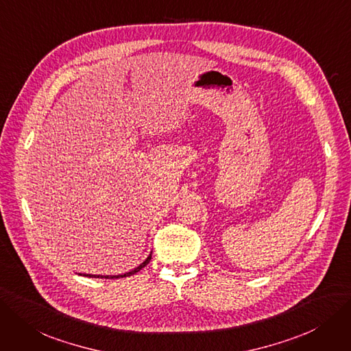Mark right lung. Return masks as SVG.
Instances as JSON below:
<instances>
[{
  "label": "right lung",
  "instance_id": "obj_1",
  "mask_svg": "<svg viewBox=\"0 0 351 351\" xmlns=\"http://www.w3.org/2000/svg\"><path fill=\"white\" fill-rule=\"evenodd\" d=\"M151 261V255L141 263L139 266H136L135 269H132L131 272H127V274H122V275H106V276H102V275H90V274H83V276H89V278H106V279H114V278H125V276H131V275H134V274H136V272H139L141 271L144 266H147L148 265V262Z\"/></svg>",
  "mask_w": 351,
  "mask_h": 351
}]
</instances>
